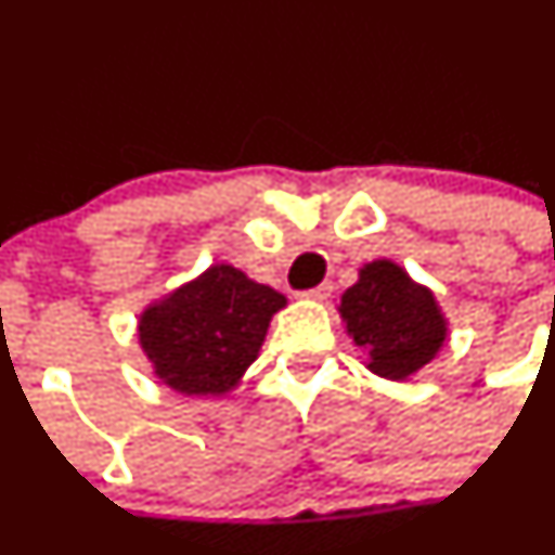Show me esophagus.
Returning a JSON list of instances; mask_svg holds the SVG:
<instances>
[{
  "mask_svg": "<svg viewBox=\"0 0 555 555\" xmlns=\"http://www.w3.org/2000/svg\"><path fill=\"white\" fill-rule=\"evenodd\" d=\"M333 294V283H320L318 288H309V291H301V299H312V301H325L327 296Z\"/></svg>",
  "mask_w": 555,
  "mask_h": 555,
  "instance_id": "obj_1",
  "label": "esophagus"
}]
</instances>
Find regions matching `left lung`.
<instances>
[{"label": "left lung", "mask_w": 555, "mask_h": 555, "mask_svg": "<svg viewBox=\"0 0 555 555\" xmlns=\"http://www.w3.org/2000/svg\"><path fill=\"white\" fill-rule=\"evenodd\" d=\"M338 312L357 347L371 357L367 367L389 380H404L421 371L447 338V323L431 291L386 259L362 267L360 280L344 291Z\"/></svg>", "instance_id": "1"}]
</instances>
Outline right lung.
Masks as SVG:
<instances>
[{"label":"right lung","mask_w":555,"mask_h":555,"mask_svg":"<svg viewBox=\"0 0 555 555\" xmlns=\"http://www.w3.org/2000/svg\"><path fill=\"white\" fill-rule=\"evenodd\" d=\"M283 307L285 296L270 285L230 264L208 267L142 312V351L180 395H224L256 360L272 314Z\"/></svg>","instance_id":"right-lung-1"}]
</instances>
